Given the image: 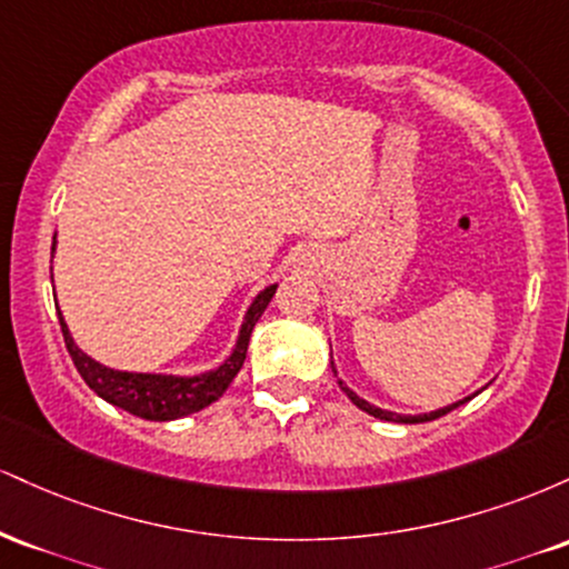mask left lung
<instances>
[{
	"label": "left lung",
	"mask_w": 569,
	"mask_h": 569,
	"mask_svg": "<svg viewBox=\"0 0 569 569\" xmlns=\"http://www.w3.org/2000/svg\"><path fill=\"white\" fill-rule=\"evenodd\" d=\"M331 371H335L337 375V367H335V361H331ZM339 382V388L345 390V396L350 398L352 403H356L358 409L361 411H367V415H371V417H380V420H388V422H403V426H415V422H428V420H436V417H443V415H449V411L452 409H457L460 407V403H466V401H471V398L476 396H468V398H462V401H455V403H449V407H443V409H436V411H428V415H396V411H388V409H380V407H375V403H369V401H363L361 396L358 393H352V390L348 388V385H345L342 380H337Z\"/></svg>",
	"instance_id": "left-lung-1"
}]
</instances>
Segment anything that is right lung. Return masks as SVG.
Returning <instances> with one entry per match:
<instances>
[{
  "label": "right lung",
  "instance_id": "obj_1",
  "mask_svg": "<svg viewBox=\"0 0 569 569\" xmlns=\"http://www.w3.org/2000/svg\"><path fill=\"white\" fill-rule=\"evenodd\" d=\"M56 251V243H53ZM278 283L267 286L264 291H259L253 297L251 307L246 310L243 326H240L238 342L230 356L224 358V363H219L217 369L202 371V375L194 377H179V375H149V371H120V369H109L103 363L93 361L88 352H82L77 348L74 337L69 335V326L63 321L61 310H58V321H61V331H63V342H67V350L74 361L77 371L82 375V380L88 382V388L93 390L109 401L112 407H120L130 411V415L143 417V420H154V422H168V420H179V417L194 415V411L206 409L208 403L219 401L224 396V390L230 388V382L234 380L240 367L246 361V350H248V339H251L253 326H257L262 312L270 305V299L276 297Z\"/></svg>",
  "mask_w": 569,
  "mask_h": 569
}]
</instances>
